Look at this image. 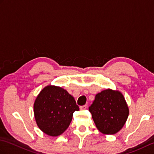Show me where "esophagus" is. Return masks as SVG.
<instances>
[{"instance_id":"esophagus-1","label":"esophagus","mask_w":154,"mask_h":154,"mask_svg":"<svg viewBox=\"0 0 154 154\" xmlns=\"http://www.w3.org/2000/svg\"><path fill=\"white\" fill-rule=\"evenodd\" d=\"M87 109V104H85L83 106H80V109L81 110H85Z\"/></svg>"}]
</instances>
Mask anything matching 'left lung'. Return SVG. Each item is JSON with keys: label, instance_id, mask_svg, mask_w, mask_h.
Here are the masks:
<instances>
[{"label": "left lung", "instance_id": "8db88e82", "mask_svg": "<svg viewBox=\"0 0 154 154\" xmlns=\"http://www.w3.org/2000/svg\"><path fill=\"white\" fill-rule=\"evenodd\" d=\"M89 110L97 129L104 134H114L119 132L129 114L123 94L110 89L96 94Z\"/></svg>", "mask_w": 154, "mask_h": 154}]
</instances>
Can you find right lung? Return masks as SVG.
I'll list each match as a JSON object with an SVG mask.
<instances>
[{"instance_id":"right-lung-1","label":"right lung","mask_w":154,"mask_h":154,"mask_svg":"<svg viewBox=\"0 0 154 154\" xmlns=\"http://www.w3.org/2000/svg\"><path fill=\"white\" fill-rule=\"evenodd\" d=\"M79 110L73 96L63 88L54 85L44 87L34 104L38 126L50 136L63 134L69 126L73 112Z\"/></svg>"}]
</instances>
